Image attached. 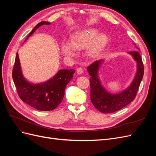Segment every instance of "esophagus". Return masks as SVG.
Returning <instances> with one entry per match:
<instances>
[{
    "instance_id": "esophagus-1",
    "label": "esophagus",
    "mask_w": 156,
    "mask_h": 156,
    "mask_svg": "<svg viewBox=\"0 0 156 156\" xmlns=\"http://www.w3.org/2000/svg\"><path fill=\"white\" fill-rule=\"evenodd\" d=\"M77 73L79 75H81L83 73V69L82 68H81V67L78 68L77 69Z\"/></svg>"
}]
</instances>
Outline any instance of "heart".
<instances>
[{"label": "heart", "mask_w": 156, "mask_h": 156, "mask_svg": "<svg viewBox=\"0 0 156 156\" xmlns=\"http://www.w3.org/2000/svg\"><path fill=\"white\" fill-rule=\"evenodd\" d=\"M107 37L103 34H98V32L94 29H88L80 31L74 34L71 39V44L63 43L61 49L64 55L68 56H75V51H83L89 48L88 54L94 56L105 48Z\"/></svg>", "instance_id": "obj_1"}]
</instances>
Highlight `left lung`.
<instances>
[{
	"instance_id": "1",
	"label": "left lung",
	"mask_w": 156,
	"mask_h": 156,
	"mask_svg": "<svg viewBox=\"0 0 156 156\" xmlns=\"http://www.w3.org/2000/svg\"><path fill=\"white\" fill-rule=\"evenodd\" d=\"M136 48L138 49L137 47ZM132 55L137 64V71L135 77L130 86L125 90L119 94H112L108 93L101 84L98 78V69L102 62L99 60L93 62L87 68V71L91 77L90 100L96 108L103 113H111L119 111L133 101L137 94L138 90L144 75V65L139 51H131Z\"/></svg>"
}]
</instances>
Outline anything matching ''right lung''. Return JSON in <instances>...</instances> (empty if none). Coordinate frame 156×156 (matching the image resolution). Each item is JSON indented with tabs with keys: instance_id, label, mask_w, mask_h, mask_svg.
Returning a JSON list of instances; mask_svg holds the SVG:
<instances>
[{
	"instance_id": "1",
	"label": "right lung",
	"mask_w": 156,
	"mask_h": 156,
	"mask_svg": "<svg viewBox=\"0 0 156 156\" xmlns=\"http://www.w3.org/2000/svg\"><path fill=\"white\" fill-rule=\"evenodd\" d=\"M44 25H50V23L46 21L39 23L30 32L27 38L33 34L37 28ZM75 72V70L73 69H60L49 81L40 84H32L23 77L17 53L12 70V77L21 100L37 110L45 111L54 110L62 102L66 87L73 79Z\"/></svg>"
}]
</instances>
